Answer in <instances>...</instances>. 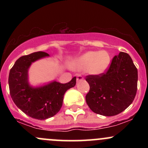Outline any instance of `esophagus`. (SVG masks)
<instances>
[{
	"label": "esophagus",
	"instance_id": "esophagus-1",
	"mask_svg": "<svg viewBox=\"0 0 148 148\" xmlns=\"http://www.w3.org/2000/svg\"><path fill=\"white\" fill-rule=\"evenodd\" d=\"M83 79H84V76H83L82 75H81V74H79V75L77 76V78H76V81H82Z\"/></svg>",
	"mask_w": 148,
	"mask_h": 148
}]
</instances>
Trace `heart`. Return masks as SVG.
Here are the masks:
<instances>
[{
    "label": "heart",
    "mask_w": 148,
    "mask_h": 148,
    "mask_svg": "<svg viewBox=\"0 0 148 148\" xmlns=\"http://www.w3.org/2000/svg\"><path fill=\"white\" fill-rule=\"evenodd\" d=\"M111 57L106 51H88L74 61V67L78 70L86 69L92 75H100L107 70Z\"/></svg>",
    "instance_id": "1"
}]
</instances>
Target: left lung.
<instances>
[{
  "label": "left lung",
  "instance_id": "left-lung-1",
  "mask_svg": "<svg viewBox=\"0 0 148 148\" xmlns=\"http://www.w3.org/2000/svg\"><path fill=\"white\" fill-rule=\"evenodd\" d=\"M90 90L86 96L89 108L97 114L113 116L133 102L137 91L138 70L128 53L120 52L100 75H88Z\"/></svg>",
  "mask_w": 148,
  "mask_h": 148
}]
</instances>
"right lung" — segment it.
Listing matches in <instances>:
<instances>
[{
  "mask_svg": "<svg viewBox=\"0 0 148 148\" xmlns=\"http://www.w3.org/2000/svg\"><path fill=\"white\" fill-rule=\"evenodd\" d=\"M46 52L37 51L20 57L10 71L8 84L12 99L25 114L37 120L53 117L60 111L65 92L76 85L74 76L67 84L53 81L39 88L30 87L28 70L32 62L49 56Z\"/></svg>",
  "mask_w": 148,
  "mask_h": 148,
  "instance_id": "add662e5",
  "label": "right lung"
}]
</instances>
